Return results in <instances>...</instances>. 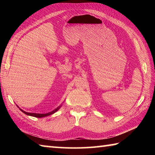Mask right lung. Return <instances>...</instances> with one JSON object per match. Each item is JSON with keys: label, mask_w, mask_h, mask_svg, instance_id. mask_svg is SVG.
I'll return each mask as SVG.
<instances>
[{"label": "right lung", "mask_w": 155, "mask_h": 155, "mask_svg": "<svg viewBox=\"0 0 155 155\" xmlns=\"http://www.w3.org/2000/svg\"><path fill=\"white\" fill-rule=\"evenodd\" d=\"M61 106H62V104H61V105L59 106L58 107H57L56 109H54L53 110V111H51V112H48V113H46V114H36V113H28V112H26V111H24V110L21 109L20 108V107L17 105V107H18V108L20 109V111L24 113V114H25L26 115H30V116H33V117H40H40H46V116H48V115H52V114H54V113L57 112L60 108H61Z\"/></svg>", "instance_id": "obj_1"}]
</instances>
